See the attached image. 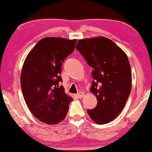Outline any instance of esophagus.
I'll use <instances>...</instances> for the list:
<instances>
[{"label":"esophagus","instance_id":"34e87169","mask_svg":"<svg viewBox=\"0 0 152 152\" xmlns=\"http://www.w3.org/2000/svg\"><path fill=\"white\" fill-rule=\"evenodd\" d=\"M77 96H78L79 98H83V97H84V92H79Z\"/></svg>","mask_w":152,"mask_h":152}]
</instances>
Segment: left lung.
<instances>
[{"label": "left lung", "instance_id": "8db88e82", "mask_svg": "<svg viewBox=\"0 0 152 152\" xmlns=\"http://www.w3.org/2000/svg\"><path fill=\"white\" fill-rule=\"evenodd\" d=\"M76 48L91 67V91L97 104L88 113L95 123L113 121L125 107L132 89V72L126 53L111 39L104 37L79 39Z\"/></svg>", "mask_w": 152, "mask_h": 152}]
</instances>
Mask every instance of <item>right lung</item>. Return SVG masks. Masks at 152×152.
Returning a JSON list of instances; mask_svg holds the SVG:
<instances>
[{
  "mask_svg": "<svg viewBox=\"0 0 152 152\" xmlns=\"http://www.w3.org/2000/svg\"><path fill=\"white\" fill-rule=\"evenodd\" d=\"M76 39L46 37L26 57L20 76L23 96L32 114L46 124L61 122L72 98L64 92L60 75L64 59L73 51Z\"/></svg>",
  "mask_w": 152,
  "mask_h": 152,
  "instance_id": "1",
  "label": "right lung"
}]
</instances>
